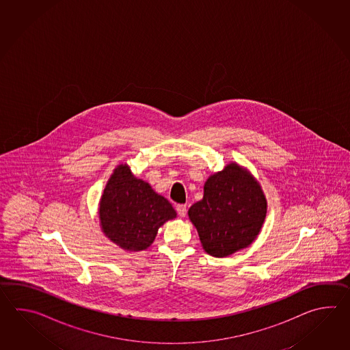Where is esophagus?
<instances>
[{"label": "esophagus", "instance_id": "esophagus-1", "mask_svg": "<svg viewBox=\"0 0 350 350\" xmlns=\"http://www.w3.org/2000/svg\"><path fill=\"white\" fill-rule=\"evenodd\" d=\"M176 211H178V216L185 217L186 205H184V204H178V205H176Z\"/></svg>", "mask_w": 350, "mask_h": 350}]
</instances>
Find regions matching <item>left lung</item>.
Here are the masks:
<instances>
[{
  "label": "left lung",
  "mask_w": 350,
  "mask_h": 350,
  "mask_svg": "<svg viewBox=\"0 0 350 350\" xmlns=\"http://www.w3.org/2000/svg\"><path fill=\"white\" fill-rule=\"evenodd\" d=\"M268 202L260 183L241 165L231 161L208 176L204 196L189 208L202 249L225 258L252 245L265 221Z\"/></svg>",
  "instance_id": "8db88e82"
}]
</instances>
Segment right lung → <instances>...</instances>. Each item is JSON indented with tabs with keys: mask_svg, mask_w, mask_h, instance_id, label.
<instances>
[{
	"mask_svg": "<svg viewBox=\"0 0 350 350\" xmlns=\"http://www.w3.org/2000/svg\"><path fill=\"white\" fill-rule=\"evenodd\" d=\"M105 237L126 252L148 249L157 230L176 217V211L149 183L137 178L127 164L113 169L98 202Z\"/></svg>",
	"mask_w": 350,
	"mask_h": 350,
	"instance_id": "right-lung-1",
	"label": "right lung"
}]
</instances>
